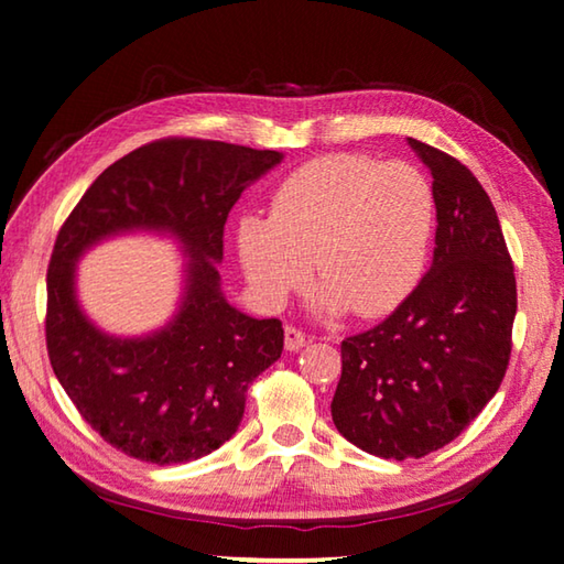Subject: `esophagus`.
Instances as JSON below:
<instances>
[{
	"mask_svg": "<svg viewBox=\"0 0 564 564\" xmlns=\"http://www.w3.org/2000/svg\"><path fill=\"white\" fill-rule=\"evenodd\" d=\"M283 336H285V350H291V352L301 350L305 343L311 340L301 328H295V326H285L283 328Z\"/></svg>",
	"mask_w": 564,
	"mask_h": 564,
	"instance_id": "obj_1",
	"label": "esophagus"
}]
</instances>
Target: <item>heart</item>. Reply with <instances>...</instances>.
<instances>
[{
	"instance_id": "heart-1",
	"label": "heart",
	"mask_w": 564,
	"mask_h": 564,
	"mask_svg": "<svg viewBox=\"0 0 564 564\" xmlns=\"http://www.w3.org/2000/svg\"><path fill=\"white\" fill-rule=\"evenodd\" d=\"M433 221V188L415 166L328 154L275 186L271 216L238 218L236 246L261 299L281 303L305 281L313 259L323 311L378 318L415 289Z\"/></svg>"
}]
</instances>
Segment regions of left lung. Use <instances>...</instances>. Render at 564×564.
<instances>
[{
	"instance_id": "left-lung-1",
	"label": "left lung",
	"mask_w": 564,
	"mask_h": 564,
	"mask_svg": "<svg viewBox=\"0 0 564 564\" xmlns=\"http://www.w3.org/2000/svg\"><path fill=\"white\" fill-rule=\"evenodd\" d=\"M433 174V265L370 330L340 343L338 433L370 455L441 451L498 393L518 311L512 259L490 196L445 151L410 139Z\"/></svg>"
}]
</instances>
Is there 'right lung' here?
<instances>
[{
  "label": "right lung",
  "instance_id": "obj_1",
  "mask_svg": "<svg viewBox=\"0 0 564 564\" xmlns=\"http://www.w3.org/2000/svg\"><path fill=\"white\" fill-rule=\"evenodd\" d=\"M279 161V151L226 141H151L113 161L56 234L44 318L52 370L91 431L133 460L191 463L231 441L248 386L281 358V321L231 308L216 269L228 212ZM127 227L174 230L192 259L177 321L139 341L104 337L73 301L78 253Z\"/></svg>",
  "mask_w": 564,
  "mask_h": 564
}]
</instances>
